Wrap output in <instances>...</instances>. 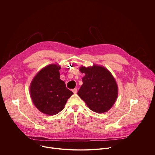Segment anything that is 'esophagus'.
I'll return each instance as SVG.
<instances>
[{
  "instance_id": "34e87169",
  "label": "esophagus",
  "mask_w": 155,
  "mask_h": 155,
  "mask_svg": "<svg viewBox=\"0 0 155 155\" xmlns=\"http://www.w3.org/2000/svg\"><path fill=\"white\" fill-rule=\"evenodd\" d=\"M72 91V92H73L74 94L77 93V88H74V89H73Z\"/></svg>"
}]
</instances>
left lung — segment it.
<instances>
[{"label": "left lung", "instance_id": "1", "mask_svg": "<svg viewBox=\"0 0 155 155\" xmlns=\"http://www.w3.org/2000/svg\"><path fill=\"white\" fill-rule=\"evenodd\" d=\"M84 76L78 95L93 112H107L115 104L118 97V86L112 75L102 66L80 68Z\"/></svg>", "mask_w": 155, "mask_h": 155}]
</instances>
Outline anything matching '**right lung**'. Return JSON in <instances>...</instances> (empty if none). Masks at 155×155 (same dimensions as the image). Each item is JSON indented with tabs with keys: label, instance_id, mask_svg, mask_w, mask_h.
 <instances>
[{
	"label": "right lung",
	"instance_id": "obj_1",
	"mask_svg": "<svg viewBox=\"0 0 155 155\" xmlns=\"http://www.w3.org/2000/svg\"><path fill=\"white\" fill-rule=\"evenodd\" d=\"M60 69L61 66L55 64L46 66L37 73L30 85L34 104L41 112L48 115L60 112L73 94L60 79Z\"/></svg>",
	"mask_w": 155,
	"mask_h": 155
}]
</instances>
